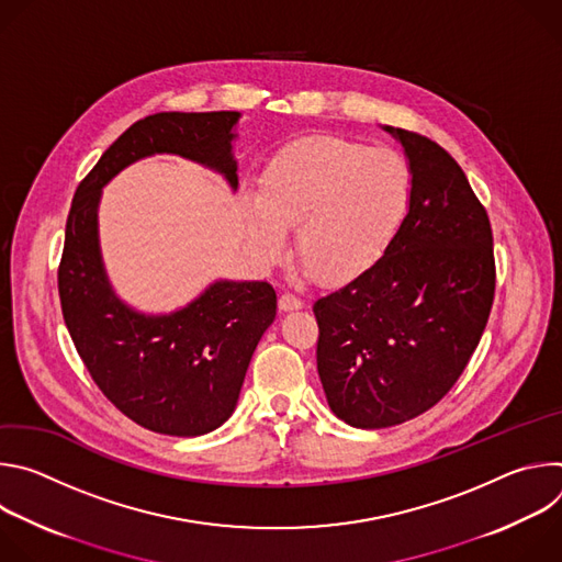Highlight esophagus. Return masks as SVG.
<instances>
[{
	"label": "esophagus",
	"instance_id": "obj_1",
	"mask_svg": "<svg viewBox=\"0 0 562 562\" xmlns=\"http://www.w3.org/2000/svg\"><path fill=\"white\" fill-rule=\"evenodd\" d=\"M278 304H280L282 311H293V308H302V306H304V300L297 297L295 293H282L280 300H278Z\"/></svg>",
	"mask_w": 562,
	"mask_h": 562
}]
</instances>
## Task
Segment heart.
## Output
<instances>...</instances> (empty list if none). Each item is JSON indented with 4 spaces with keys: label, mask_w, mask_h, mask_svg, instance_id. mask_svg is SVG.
<instances>
[{
    "label": "heart",
    "mask_w": 562,
    "mask_h": 562,
    "mask_svg": "<svg viewBox=\"0 0 562 562\" xmlns=\"http://www.w3.org/2000/svg\"><path fill=\"white\" fill-rule=\"evenodd\" d=\"M414 198L407 159L334 135L302 137L269 162L260 198L247 202L254 254L273 262L297 226L295 251L306 271L345 282L382 258Z\"/></svg>",
    "instance_id": "1"
}]
</instances>
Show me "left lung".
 <instances>
[{"mask_svg":"<svg viewBox=\"0 0 562 562\" xmlns=\"http://www.w3.org/2000/svg\"><path fill=\"white\" fill-rule=\"evenodd\" d=\"M414 173L409 213L384 256L315 300L317 373L358 429L403 425L449 393L487 327L494 235L464 171L434 139L391 128Z\"/></svg>","mask_w":562,"mask_h":562,"instance_id":"8db88e82","label":"left lung"}]
</instances>
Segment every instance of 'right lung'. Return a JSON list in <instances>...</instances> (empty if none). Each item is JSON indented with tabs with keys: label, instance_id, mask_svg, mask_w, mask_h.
<instances>
[{
	"label": "right lung",
	"instance_id": "right-lung-1",
	"mask_svg": "<svg viewBox=\"0 0 562 562\" xmlns=\"http://www.w3.org/2000/svg\"><path fill=\"white\" fill-rule=\"evenodd\" d=\"M237 111L155 113L128 126L79 182L57 289L66 329L93 382L133 423L165 436H202L235 409L251 356L276 319L269 282H215L171 315H142L115 297L98 245L102 187L153 153H178L237 187L231 155Z\"/></svg>",
	"mask_w": 562,
	"mask_h": 562
}]
</instances>
